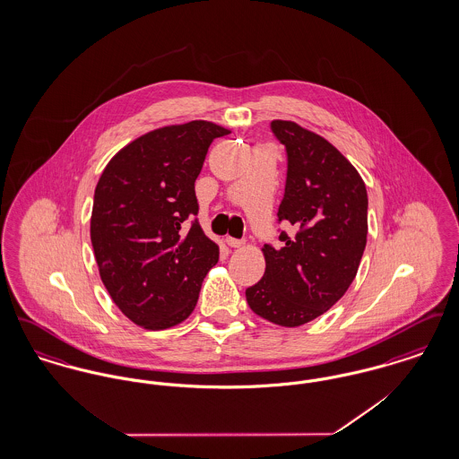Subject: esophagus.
I'll list each match as a JSON object with an SVG mask.
<instances>
[{
    "label": "esophagus",
    "instance_id": "obj_1",
    "mask_svg": "<svg viewBox=\"0 0 459 459\" xmlns=\"http://www.w3.org/2000/svg\"><path fill=\"white\" fill-rule=\"evenodd\" d=\"M225 242L230 246V247H239V246H242L244 244V240L242 239H236V238H227L225 239Z\"/></svg>",
    "mask_w": 459,
    "mask_h": 459
}]
</instances>
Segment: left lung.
<instances>
[{
  "label": "left lung",
  "mask_w": 459,
  "mask_h": 459,
  "mask_svg": "<svg viewBox=\"0 0 459 459\" xmlns=\"http://www.w3.org/2000/svg\"><path fill=\"white\" fill-rule=\"evenodd\" d=\"M284 144L287 177L279 223L281 247L264 244V275L246 289L249 307L264 320L299 327L324 315L350 289L368 234L363 178L327 139L294 122L273 120Z\"/></svg>",
  "instance_id": "obj_1"
}]
</instances>
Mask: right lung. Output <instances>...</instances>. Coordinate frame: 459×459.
Masks as SVG:
<instances>
[{
    "mask_svg": "<svg viewBox=\"0 0 459 459\" xmlns=\"http://www.w3.org/2000/svg\"><path fill=\"white\" fill-rule=\"evenodd\" d=\"M230 131L195 120L132 141L98 180L91 242L120 311L148 330L184 322L219 246L197 221L195 182L213 139Z\"/></svg>",
    "mask_w": 459,
    "mask_h": 459,
    "instance_id": "add662e5",
    "label": "right lung"
}]
</instances>
